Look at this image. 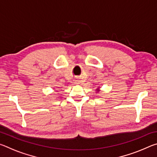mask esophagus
I'll return each mask as SVG.
<instances>
[{
  "instance_id": "34e87169",
  "label": "esophagus",
  "mask_w": 157,
  "mask_h": 157,
  "mask_svg": "<svg viewBox=\"0 0 157 157\" xmlns=\"http://www.w3.org/2000/svg\"><path fill=\"white\" fill-rule=\"evenodd\" d=\"M73 82H74V84H80V82H81L80 79H78V78L74 79Z\"/></svg>"
}]
</instances>
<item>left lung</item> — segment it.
Instances as JSON below:
<instances>
[{"mask_svg":"<svg viewBox=\"0 0 157 157\" xmlns=\"http://www.w3.org/2000/svg\"><path fill=\"white\" fill-rule=\"evenodd\" d=\"M100 87H99V86H98V88L96 89V93H98V92H100Z\"/></svg>","mask_w":157,"mask_h":157,"instance_id":"1","label":"left lung"}]
</instances>
